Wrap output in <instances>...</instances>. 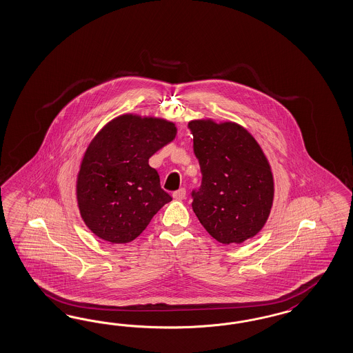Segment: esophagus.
Instances as JSON below:
<instances>
[{"instance_id":"obj_1","label":"esophagus","mask_w":353,"mask_h":353,"mask_svg":"<svg viewBox=\"0 0 353 353\" xmlns=\"http://www.w3.org/2000/svg\"><path fill=\"white\" fill-rule=\"evenodd\" d=\"M172 197L176 200H184L185 199V188H179L172 194Z\"/></svg>"}]
</instances>
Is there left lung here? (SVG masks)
I'll use <instances>...</instances> for the list:
<instances>
[{
  "label": "left lung",
  "mask_w": 353,
  "mask_h": 353,
  "mask_svg": "<svg viewBox=\"0 0 353 353\" xmlns=\"http://www.w3.org/2000/svg\"><path fill=\"white\" fill-rule=\"evenodd\" d=\"M203 182L192 209L222 244H241L265 226L274 200L272 168L248 130L235 122L194 119L188 123Z\"/></svg>",
  "instance_id": "obj_1"
}]
</instances>
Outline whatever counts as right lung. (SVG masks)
<instances>
[{
  "label": "right lung",
  "mask_w": 353,
  "mask_h": 353,
  "mask_svg": "<svg viewBox=\"0 0 353 353\" xmlns=\"http://www.w3.org/2000/svg\"><path fill=\"white\" fill-rule=\"evenodd\" d=\"M176 137L170 121L123 114L92 139L80 163L77 200L87 228L105 241L125 244L171 201L148 161Z\"/></svg>",
  "instance_id": "add662e5"
}]
</instances>
